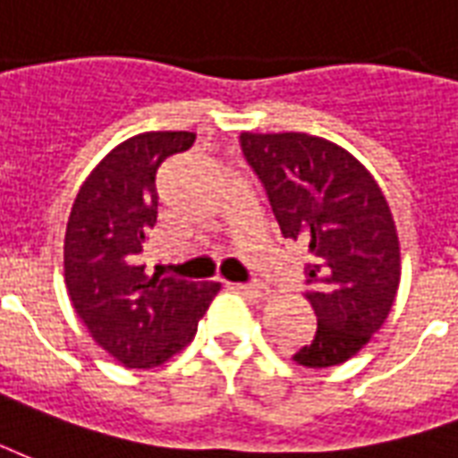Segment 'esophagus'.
I'll use <instances>...</instances> for the list:
<instances>
[{
  "label": "esophagus",
  "instance_id": "esophagus-1",
  "mask_svg": "<svg viewBox=\"0 0 458 458\" xmlns=\"http://www.w3.org/2000/svg\"><path fill=\"white\" fill-rule=\"evenodd\" d=\"M239 290H242V293H246V295H251V298H256V300H268L270 298V288H266V285H261V283H251V285H239Z\"/></svg>",
  "mask_w": 458,
  "mask_h": 458
}]
</instances>
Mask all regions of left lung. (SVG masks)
Segmentation results:
<instances>
[{
  "label": "left lung",
  "mask_w": 458,
  "mask_h": 458,
  "mask_svg": "<svg viewBox=\"0 0 458 458\" xmlns=\"http://www.w3.org/2000/svg\"><path fill=\"white\" fill-rule=\"evenodd\" d=\"M280 233L307 246V302L317 332L293 361L329 369L378 332L400 285V242L388 199L361 160L302 131L242 133Z\"/></svg>",
  "instance_id": "obj_1"
}]
</instances>
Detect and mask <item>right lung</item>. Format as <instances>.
<instances>
[{"label": "right lung", "instance_id": "right-lung-1", "mask_svg": "<svg viewBox=\"0 0 458 458\" xmlns=\"http://www.w3.org/2000/svg\"><path fill=\"white\" fill-rule=\"evenodd\" d=\"M192 143V131L136 133L97 163L70 209L68 298L97 346L126 369H156L182 352L222 288L143 273V243L158 216L156 170Z\"/></svg>", "mask_w": 458, "mask_h": 458}]
</instances>
